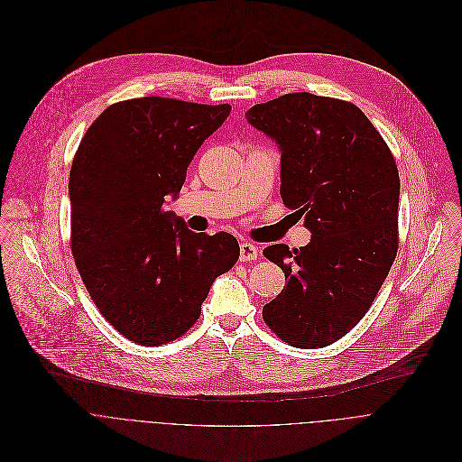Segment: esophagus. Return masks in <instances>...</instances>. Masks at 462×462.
Masks as SVG:
<instances>
[{
    "instance_id": "34e87169",
    "label": "esophagus",
    "mask_w": 462,
    "mask_h": 462,
    "mask_svg": "<svg viewBox=\"0 0 462 462\" xmlns=\"http://www.w3.org/2000/svg\"><path fill=\"white\" fill-rule=\"evenodd\" d=\"M258 258V247L251 242H242L240 244V260L247 262V260H256Z\"/></svg>"
}]
</instances>
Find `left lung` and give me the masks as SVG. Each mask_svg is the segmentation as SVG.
<instances>
[{
    "label": "left lung",
    "instance_id": "8db88e82",
    "mask_svg": "<svg viewBox=\"0 0 462 462\" xmlns=\"http://www.w3.org/2000/svg\"><path fill=\"white\" fill-rule=\"evenodd\" d=\"M245 118L279 145L282 202L311 231L300 249H263L288 281L263 320L291 346H329L365 315L395 260L393 154L356 106L311 92L256 104Z\"/></svg>",
    "mask_w": 462,
    "mask_h": 462
}]
</instances>
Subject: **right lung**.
Masks as SVG:
<instances>
[{"label": "right lung", "mask_w": 462, "mask_h": 462, "mask_svg": "<svg viewBox=\"0 0 462 462\" xmlns=\"http://www.w3.org/2000/svg\"><path fill=\"white\" fill-rule=\"evenodd\" d=\"M229 113V104L127 100L107 107L76 151L69 176L76 267L100 313L142 346L186 333L217 276L240 256L233 235L195 233L163 209Z\"/></svg>", "instance_id": "add662e5"}]
</instances>
